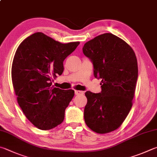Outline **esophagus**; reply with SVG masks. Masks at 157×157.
Returning <instances> with one entry per match:
<instances>
[{"instance_id":"esophagus-1","label":"esophagus","mask_w":157,"mask_h":157,"mask_svg":"<svg viewBox=\"0 0 157 157\" xmlns=\"http://www.w3.org/2000/svg\"><path fill=\"white\" fill-rule=\"evenodd\" d=\"M75 94L76 95H83L84 91H82V90H75Z\"/></svg>"}]
</instances>
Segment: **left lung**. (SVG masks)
Listing matches in <instances>:
<instances>
[{
	"mask_svg": "<svg viewBox=\"0 0 157 157\" xmlns=\"http://www.w3.org/2000/svg\"><path fill=\"white\" fill-rule=\"evenodd\" d=\"M82 51L93 63L95 78L102 82L101 93H85V123L97 133L112 132L132 108L138 78L135 53L126 42L109 33L87 42Z\"/></svg>",
	"mask_w": 157,
	"mask_h": 157,
	"instance_id": "left-lung-1",
	"label": "left lung"
}]
</instances>
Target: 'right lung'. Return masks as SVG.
<instances>
[{
    "label": "right lung",
    "mask_w": 157,
    "mask_h": 157,
    "mask_svg": "<svg viewBox=\"0 0 157 157\" xmlns=\"http://www.w3.org/2000/svg\"><path fill=\"white\" fill-rule=\"evenodd\" d=\"M79 44H62L37 32L25 39L16 51L11 67L14 91L25 115L39 129H52L64 120L74 90L54 87L51 78L62 75L64 60Z\"/></svg>",
    "instance_id": "add662e5"
}]
</instances>
